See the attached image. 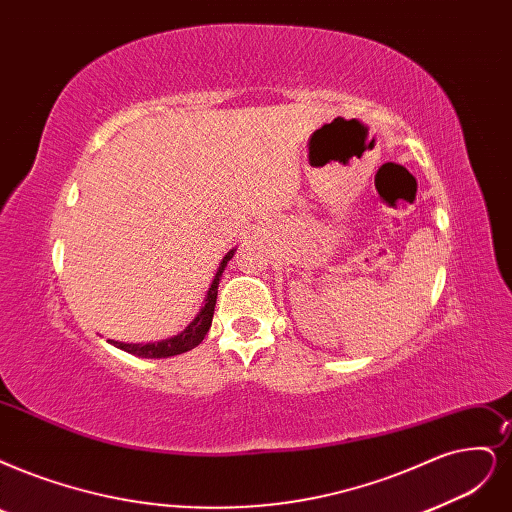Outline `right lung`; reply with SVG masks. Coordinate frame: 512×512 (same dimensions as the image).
I'll list each match as a JSON object with an SVG mask.
<instances>
[{
  "mask_svg": "<svg viewBox=\"0 0 512 512\" xmlns=\"http://www.w3.org/2000/svg\"><path fill=\"white\" fill-rule=\"evenodd\" d=\"M234 253H236V249H232L221 259L217 274L211 282V289L206 291L204 306L200 308V312L196 314L192 323H189L179 335L162 339V342H154V344H124V342H113V339H107V342L113 344L116 348H120V350H124V352H128V354H135V356H141V358H168V356H177V354H183L187 350L196 348L204 339V335L208 333V329H211L213 312H215V304H217L219 280H221V274L227 266V261L234 257Z\"/></svg>",
  "mask_w": 512,
  "mask_h": 512,
  "instance_id": "obj_1",
  "label": "right lung"
}]
</instances>
